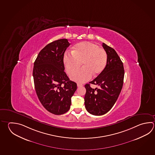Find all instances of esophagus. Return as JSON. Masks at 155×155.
Segmentation results:
<instances>
[{
    "label": "esophagus",
    "instance_id": "1",
    "mask_svg": "<svg viewBox=\"0 0 155 155\" xmlns=\"http://www.w3.org/2000/svg\"><path fill=\"white\" fill-rule=\"evenodd\" d=\"M83 86V85L81 84H77V87H82Z\"/></svg>",
    "mask_w": 155,
    "mask_h": 155
}]
</instances>
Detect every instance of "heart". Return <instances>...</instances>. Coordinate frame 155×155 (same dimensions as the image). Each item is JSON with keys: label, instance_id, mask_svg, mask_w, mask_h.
Instances as JSON below:
<instances>
[{"label": "heart", "instance_id": "1", "mask_svg": "<svg viewBox=\"0 0 155 155\" xmlns=\"http://www.w3.org/2000/svg\"><path fill=\"white\" fill-rule=\"evenodd\" d=\"M66 71L68 74L78 69L82 63L84 67L71 74L72 80L79 83L89 81L93 75H99L105 68L107 55L105 50L97 44L83 41L76 44L72 53L66 52L63 57Z\"/></svg>", "mask_w": 155, "mask_h": 155}]
</instances>
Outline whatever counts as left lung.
<instances>
[{"mask_svg": "<svg viewBox=\"0 0 155 155\" xmlns=\"http://www.w3.org/2000/svg\"><path fill=\"white\" fill-rule=\"evenodd\" d=\"M102 47L107 55L105 68L89 84L85 85V107L95 116L105 114L114 105L122 90L124 76L122 61L116 51L104 43ZM91 84H97L100 88L93 89Z\"/></svg>", "mask_w": 155, "mask_h": 155, "instance_id": "obj_1", "label": "left lung"}]
</instances>
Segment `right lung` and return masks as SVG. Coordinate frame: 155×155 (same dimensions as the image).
<instances>
[{
    "instance_id": "1",
    "label": "right lung",
    "mask_w": 155,
    "mask_h": 155,
    "mask_svg": "<svg viewBox=\"0 0 155 155\" xmlns=\"http://www.w3.org/2000/svg\"><path fill=\"white\" fill-rule=\"evenodd\" d=\"M70 43L61 39L47 45L34 63L35 91L42 105L50 113L60 115L70 110L77 84L64 72L63 57Z\"/></svg>"
}]
</instances>
